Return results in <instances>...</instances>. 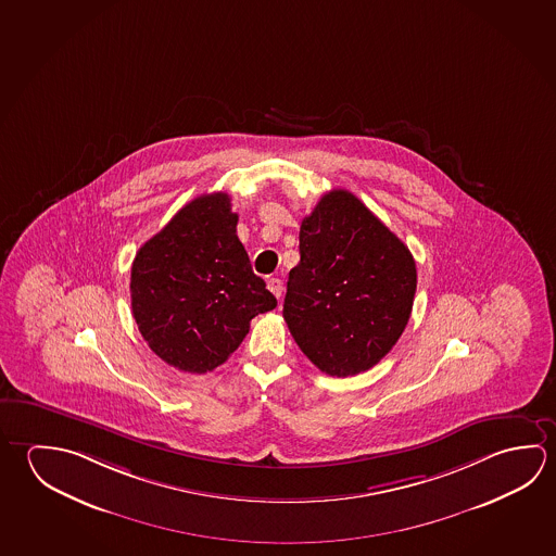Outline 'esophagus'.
Instances as JSON below:
<instances>
[{"instance_id":"34e87169","label":"esophagus","mask_w":556,"mask_h":556,"mask_svg":"<svg viewBox=\"0 0 556 556\" xmlns=\"http://www.w3.org/2000/svg\"><path fill=\"white\" fill-rule=\"evenodd\" d=\"M267 289H269V291L274 292V294H275V296H277V299H281L282 291H285V289H282L281 279H277V277H271V279H269V281H267Z\"/></svg>"}]
</instances>
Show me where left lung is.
I'll return each instance as SVG.
<instances>
[{
    "instance_id": "8db88e82",
    "label": "left lung",
    "mask_w": 556,
    "mask_h": 556,
    "mask_svg": "<svg viewBox=\"0 0 556 556\" xmlns=\"http://www.w3.org/2000/svg\"><path fill=\"white\" fill-rule=\"evenodd\" d=\"M301 262L282 318L302 353L330 377L377 365L399 341L416 294V262L357 197L333 189L302 220Z\"/></svg>"
}]
</instances>
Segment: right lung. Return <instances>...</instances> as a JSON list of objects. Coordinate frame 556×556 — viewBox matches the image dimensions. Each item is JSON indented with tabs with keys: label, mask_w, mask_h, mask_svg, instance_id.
<instances>
[{
	"label": "right lung",
	"mask_w": 556,
	"mask_h": 556,
	"mask_svg": "<svg viewBox=\"0 0 556 556\" xmlns=\"http://www.w3.org/2000/svg\"><path fill=\"white\" fill-rule=\"evenodd\" d=\"M236 225L230 195L197 197L132 262L130 304L138 330L176 369H216L244 341L252 318L277 306L252 271Z\"/></svg>",
	"instance_id": "1"
}]
</instances>
